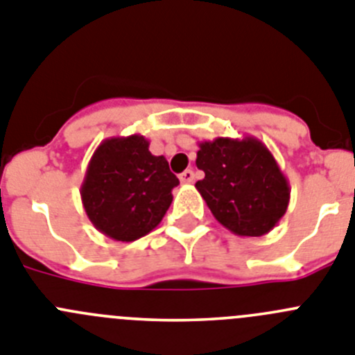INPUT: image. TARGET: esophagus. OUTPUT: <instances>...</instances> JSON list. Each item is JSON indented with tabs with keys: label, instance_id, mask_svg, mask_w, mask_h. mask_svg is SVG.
<instances>
[{
	"label": "esophagus",
	"instance_id": "obj_1",
	"mask_svg": "<svg viewBox=\"0 0 355 355\" xmlns=\"http://www.w3.org/2000/svg\"><path fill=\"white\" fill-rule=\"evenodd\" d=\"M180 182L182 184H191L194 180V171L193 170H185L184 173H180Z\"/></svg>",
	"mask_w": 355,
	"mask_h": 355
}]
</instances>
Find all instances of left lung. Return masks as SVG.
Listing matches in <instances>:
<instances>
[{
    "mask_svg": "<svg viewBox=\"0 0 355 355\" xmlns=\"http://www.w3.org/2000/svg\"><path fill=\"white\" fill-rule=\"evenodd\" d=\"M196 189L217 221L239 237H261L285 216L290 184L270 150L253 136L198 143Z\"/></svg>",
    "mask_w": 355,
    "mask_h": 355,
    "instance_id": "obj_1",
    "label": "left lung"
}]
</instances>
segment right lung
<instances>
[{
    "label": "right lung",
    "instance_id": "obj_1",
    "mask_svg": "<svg viewBox=\"0 0 355 355\" xmlns=\"http://www.w3.org/2000/svg\"><path fill=\"white\" fill-rule=\"evenodd\" d=\"M141 134L107 138L97 146L81 184L92 225L106 237L132 242L162 221L178 178L164 155H152Z\"/></svg>",
    "mask_w": 355,
    "mask_h": 355
}]
</instances>
